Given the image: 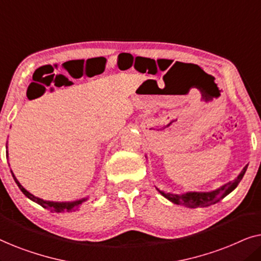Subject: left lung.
Masks as SVG:
<instances>
[{"instance_id":"1","label":"left lung","mask_w":261,"mask_h":261,"mask_svg":"<svg viewBox=\"0 0 261 261\" xmlns=\"http://www.w3.org/2000/svg\"><path fill=\"white\" fill-rule=\"evenodd\" d=\"M246 170H247V166L244 167V170L241 171V173L239 174L237 179L222 185V187L216 189V190L214 191H209V192L194 191V192H185V194H181V195H176V194H170V192H164L162 190H159V189H156V190H158L164 197L174 203V204L184 205V206H188V208H205V206L215 204V203L220 202L221 199L226 197L227 195H229L230 192L238 187V184L241 181Z\"/></svg>"}]
</instances>
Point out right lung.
I'll use <instances>...</instances> for the list:
<instances>
[{"mask_svg":"<svg viewBox=\"0 0 261 261\" xmlns=\"http://www.w3.org/2000/svg\"><path fill=\"white\" fill-rule=\"evenodd\" d=\"M7 154H8V152H7ZM12 172V171H10ZM13 174V178L14 180H15V183L17 184V187L20 188V190L23 192V195L28 197L32 201L38 203L39 205H41L42 208L45 209H48L51 210V212H55V213H65V212H74V210H77L80 206L83 204V202L87 201L88 198H81V199H77V201H72V202H52V201H44V199L39 198V197H35L34 195H32L31 192H28L26 189H24L22 185L19 183V180L16 179V177Z\"/></svg>","mask_w":261,"mask_h":261,"instance_id":"add662e5","label":"right lung"}]
</instances>
